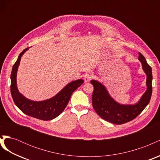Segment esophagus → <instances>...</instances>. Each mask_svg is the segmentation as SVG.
I'll return each mask as SVG.
<instances>
[{"instance_id": "34e87169", "label": "esophagus", "mask_w": 160, "mask_h": 160, "mask_svg": "<svg viewBox=\"0 0 160 160\" xmlns=\"http://www.w3.org/2000/svg\"><path fill=\"white\" fill-rule=\"evenodd\" d=\"M93 77V74H92L91 72H88L85 75V77H84V81L85 83L87 82H89Z\"/></svg>"}]
</instances>
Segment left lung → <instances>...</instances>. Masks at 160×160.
I'll return each instance as SVG.
<instances>
[{
    "label": "left lung",
    "mask_w": 160,
    "mask_h": 160,
    "mask_svg": "<svg viewBox=\"0 0 160 160\" xmlns=\"http://www.w3.org/2000/svg\"><path fill=\"white\" fill-rule=\"evenodd\" d=\"M139 60L142 69L147 76L146 92L138 103L133 105H123L118 103L109 95L105 87L99 81L91 80L94 89L92 95L93 107L100 117L114 124H123L133 120L142 112L148 105L152 93V72L143 55L139 52Z\"/></svg>",
    "instance_id": "obj_1"
}]
</instances>
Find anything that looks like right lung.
I'll return each mask as SVG.
<instances>
[{"instance_id": "obj_1", "label": "right lung", "mask_w": 160, "mask_h": 160, "mask_svg": "<svg viewBox=\"0 0 160 160\" xmlns=\"http://www.w3.org/2000/svg\"><path fill=\"white\" fill-rule=\"evenodd\" d=\"M29 48H27L18 55L12 67L11 75V92L14 103L22 112L31 117L48 121L59 116L68 104L73 92L83 83V79L73 81L64 87L59 93L52 98L40 101H32L26 98L18 91L17 84V75L21 57Z\"/></svg>"}]
</instances>
